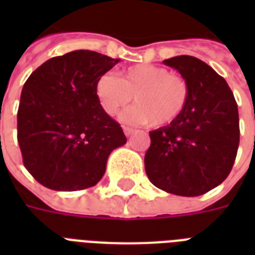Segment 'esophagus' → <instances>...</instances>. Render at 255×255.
Masks as SVG:
<instances>
[{"label":"esophagus","instance_id":"obj_1","mask_svg":"<svg viewBox=\"0 0 255 255\" xmlns=\"http://www.w3.org/2000/svg\"><path fill=\"white\" fill-rule=\"evenodd\" d=\"M123 131H124V133H126V136H129L132 133V132H133V128H131V127H123Z\"/></svg>","mask_w":255,"mask_h":255}]
</instances>
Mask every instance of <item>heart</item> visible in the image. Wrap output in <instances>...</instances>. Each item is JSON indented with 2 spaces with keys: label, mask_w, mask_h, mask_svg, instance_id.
Wrapping results in <instances>:
<instances>
[{
  "label": "heart",
  "mask_w": 255,
  "mask_h": 255,
  "mask_svg": "<svg viewBox=\"0 0 255 255\" xmlns=\"http://www.w3.org/2000/svg\"><path fill=\"white\" fill-rule=\"evenodd\" d=\"M96 95L108 115H118L132 100L135 106L126 112L129 123L165 127L174 123L189 102L188 82L161 66H129L119 78L104 74L96 82Z\"/></svg>",
  "instance_id": "obj_1"
}]
</instances>
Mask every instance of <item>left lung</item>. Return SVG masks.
I'll return each instance as SVG.
<instances>
[{
	"label": "left lung",
	"mask_w": 255,
	"mask_h": 255,
	"mask_svg": "<svg viewBox=\"0 0 255 255\" xmlns=\"http://www.w3.org/2000/svg\"><path fill=\"white\" fill-rule=\"evenodd\" d=\"M164 63L188 82L189 102L174 123L149 132L145 172L168 193L201 196L233 168L240 144L237 102L225 79L198 58L178 55Z\"/></svg>",
	"instance_id": "obj_1"
}]
</instances>
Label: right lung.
<instances>
[{
	"instance_id": "1",
	"label": "right lung",
	"mask_w": 255,
	"mask_h": 255,
	"mask_svg": "<svg viewBox=\"0 0 255 255\" xmlns=\"http://www.w3.org/2000/svg\"><path fill=\"white\" fill-rule=\"evenodd\" d=\"M120 59L75 50L46 61L25 82L17 114L23 165L46 188L96 185L110 153L127 143L100 106L96 82Z\"/></svg>"
}]
</instances>
